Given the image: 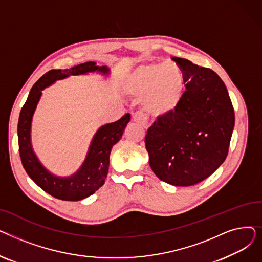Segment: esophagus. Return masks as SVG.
<instances>
[{"label": "esophagus", "mask_w": 262, "mask_h": 262, "mask_svg": "<svg viewBox=\"0 0 262 262\" xmlns=\"http://www.w3.org/2000/svg\"><path fill=\"white\" fill-rule=\"evenodd\" d=\"M133 120L137 123L141 124L142 126L146 127L147 126V118L142 114V113H136L134 116H133Z\"/></svg>", "instance_id": "obj_1"}]
</instances>
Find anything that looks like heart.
Instances as JSON below:
<instances>
[{
    "instance_id": "obj_1",
    "label": "heart",
    "mask_w": 262,
    "mask_h": 262,
    "mask_svg": "<svg viewBox=\"0 0 262 262\" xmlns=\"http://www.w3.org/2000/svg\"><path fill=\"white\" fill-rule=\"evenodd\" d=\"M126 89L141 99L143 109L154 117H167L181 106L186 92L183 69L173 61L140 64L127 75Z\"/></svg>"
}]
</instances>
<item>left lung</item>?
Wrapping results in <instances>:
<instances>
[{
	"label": "left lung",
	"mask_w": 262,
	"mask_h": 262,
	"mask_svg": "<svg viewBox=\"0 0 262 262\" xmlns=\"http://www.w3.org/2000/svg\"><path fill=\"white\" fill-rule=\"evenodd\" d=\"M186 76L184 100L175 113L160 117L147 129L149 166L160 181L193 186L226 159L235 113L223 80L211 69L172 58Z\"/></svg>",
	"instance_id": "left-lung-1"
}]
</instances>
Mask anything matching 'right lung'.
<instances>
[{
    "label": "right lung",
    "mask_w": 262,
    "mask_h": 262,
    "mask_svg": "<svg viewBox=\"0 0 262 262\" xmlns=\"http://www.w3.org/2000/svg\"><path fill=\"white\" fill-rule=\"evenodd\" d=\"M90 72L108 75L110 69L106 66H96L94 61H88L66 70H51L47 72L31 89L19 117L18 140L23 168L36 185L52 196L62 201L84 200L104 185L109 169L110 152L113 146L121 139L124 129L130 120V115L126 114L116 122L102 125L93 136L84 162L72 175L66 177L56 176L45 168L35 154L31 141L32 120L42 95V90L56 80L71 75H84Z\"/></svg>",
    "instance_id": "right-lung-1"
}]
</instances>
